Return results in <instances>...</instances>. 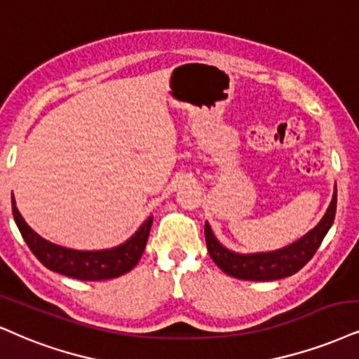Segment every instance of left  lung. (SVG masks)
I'll return each mask as SVG.
<instances>
[{"label":"left lung","instance_id":"obj_1","mask_svg":"<svg viewBox=\"0 0 359 359\" xmlns=\"http://www.w3.org/2000/svg\"><path fill=\"white\" fill-rule=\"evenodd\" d=\"M336 215V189L333 200L330 203L328 211L323 216L315 229H311L306 236L298 240L293 245L283 248V250L271 251V253H256V255H238L221 246L211 231L210 224H205V236L208 253L211 259L218 264L221 271L238 280L248 281H273L281 278L291 276L298 273L309 259L315 256L320 248L323 238L326 236L331 228Z\"/></svg>","mask_w":359,"mask_h":359}]
</instances>
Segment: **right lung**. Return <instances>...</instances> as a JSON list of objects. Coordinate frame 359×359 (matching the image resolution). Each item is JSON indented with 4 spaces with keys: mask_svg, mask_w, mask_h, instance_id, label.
I'll return each mask as SVG.
<instances>
[{
    "mask_svg": "<svg viewBox=\"0 0 359 359\" xmlns=\"http://www.w3.org/2000/svg\"><path fill=\"white\" fill-rule=\"evenodd\" d=\"M13 216L31 253L36 256L44 266L51 271L83 281L111 280V278H118L131 271L143 255L153 224V218H148L130 240L113 250L74 251L53 245L38 236L21 218L20 211L15 206V200H13Z\"/></svg>",
    "mask_w": 359,
    "mask_h": 359,
    "instance_id": "add662e5",
    "label": "right lung"
}]
</instances>
